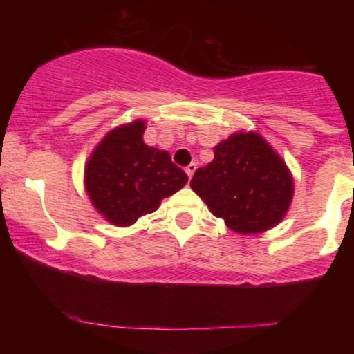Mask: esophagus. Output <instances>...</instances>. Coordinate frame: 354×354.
I'll return each mask as SVG.
<instances>
[{"label": "esophagus", "instance_id": "esophagus-1", "mask_svg": "<svg viewBox=\"0 0 354 354\" xmlns=\"http://www.w3.org/2000/svg\"><path fill=\"white\" fill-rule=\"evenodd\" d=\"M195 171H196V164H193V162H192V164H188V166L185 167V172H187V176L190 177V178L193 177V174H195Z\"/></svg>", "mask_w": 354, "mask_h": 354}]
</instances>
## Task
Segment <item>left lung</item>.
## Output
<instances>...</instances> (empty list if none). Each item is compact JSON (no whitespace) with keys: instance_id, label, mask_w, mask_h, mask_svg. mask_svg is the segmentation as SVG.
<instances>
[{"instance_id":"obj_1","label":"left lung","mask_w":354,"mask_h":354,"mask_svg":"<svg viewBox=\"0 0 354 354\" xmlns=\"http://www.w3.org/2000/svg\"><path fill=\"white\" fill-rule=\"evenodd\" d=\"M190 187L212 214L241 235L280 224L295 193L288 166L254 130H239L217 143L214 159L196 169Z\"/></svg>"}]
</instances>
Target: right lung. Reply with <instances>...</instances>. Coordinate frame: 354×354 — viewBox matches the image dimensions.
<instances>
[{
	"label": "right lung",
	"mask_w": 354,
	"mask_h": 354,
	"mask_svg": "<svg viewBox=\"0 0 354 354\" xmlns=\"http://www.w3.org/2000/svg\"><path fill=\"white\" fill-rule=\"evenodd\" d=\"M145 129V119L118 125L101 138L85 162L86 195L96 212L113 225H133L188 182L167 151L143 142Z\"/></svg>",
	"instance_id": "obj_1"
}]
</instances>
